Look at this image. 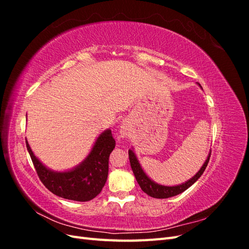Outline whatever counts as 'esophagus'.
Returning <instances> with one entry per match:
<instances>
[{
	"mask_svg": "<svg viewBox=\"0 0 249 249\" xmlns=\"http://www.w3.org/2000/svg\"><path fill=\"white\" fill-rule=\"evenodd\" d=\"M127 133H129V129H127V126L126 125H123L122 126V131H120V134H122L123 136L124 137V136H126Z\"/></svg>",
	"mask_w": 249,
	"mask_h": 249,
	"instance_id": "obj_1",
	"label": "esophagus"
}]
</instances>
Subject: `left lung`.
I'll return each mask as SVG.
<instances>
[{
    "label": "left lung",
    "instance_id": "left-lung-1",
    "mask_svg": "<svg viewBox=\"0 0 249 249\" xmlns=\"http://www.w3.org/2000/svg\"><path fill=\"white\" fill-rule=\"evenodd\" d=\"M198 85L200 86V84H198ZM210 157H211V153L209 154L208 159L206 160L205 164L202 165V167L200 168V170L191 179H189L188 182H186L182 185L168 187V186L158 185L155 182H153V180L145 175L144 171L142 170L136 156H135V154L133 153V150H131V149L129 150V159H130V163H131V167H132L134 176H135V178H136V180L138 182L140 188H141L143 192H145L147 195H149V196L155 197V198L172 197V196H176V195L187 190L188 188L192 186L201 177L203 171H205L206 167L208 166Z\"/></svg>",
    "mask_w": 249,
    "mask_h": 249
}]
</instances>
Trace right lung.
<instances>
[{
	"mask_svg": "<svg viewBox=\"0 0 249 249\" xmlns=\"http://www.w3.org/2000/svg\"><path fill=\"white\" fill-rule=\"evenodd\" d=\"M28 152L41 183L57 196L76 201H88L100 194L106 184L109 156L115 147L111 130L96 139L91 153L80 166L71 171L54 172L48 169L34 156L26 141Z\"/></svg>",
	"mask_w": 249,
	"mask_h": 249,
	"instance_id": "add662e5",
	"label": "right lung"
}]
</instances>
